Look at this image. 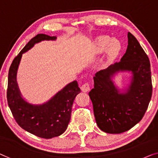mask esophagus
I'll use <instances>...</instances> for the list:
<instances>
[{
  "label": "esophagus",
  "mask_w": 158,
  "mask_h": 158,
  "mask_svg": "<svg viewBox=\"0 0 158 158\" xmlns=\"http://www.w3.org/2000/svg\"><path fill=\"white\" fill-rule=\"evenodd\" d=\"M81 89L83 92H87L90 90V86H89V83H85L84 84H82L81 86Z\"/></svg>",
  "instance_id": "obj_1"
}]
</instances>
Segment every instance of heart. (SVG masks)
<instances>
[{"mask_svg": "<svg viewBox=\"0 0 158 158\" xmlns=\"http://www.w3.org/2000/svg\"><path fill=\"white\" fill-rule=\"evenodd\" d=\"M121 44L118 40H110L108 36L99 37L94 44V54H101L107 50L108 55L110 56H114L120 52Z\"/></svg>", "mask_w": 158, "mask_h": 158, "instance_id": "obj_1", "label": "heart"}]
</instances>
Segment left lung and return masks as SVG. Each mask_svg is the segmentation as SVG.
I'll use <instances>...</instances> for the list:
<instances>
[{
	"instance_id": "left-lung-1",
	"label": "left lung",
	"mask_w": 158,
	"mask_h": 158,
	"mask_svg": "<svg viewBox=\"0 0 158 158\" xmlns=\"http://www.w3.org/2000/svg\"><path fill=\"white\" fill-rule=\"evenodd\" d=\"M126 71L132 74L130 84L121 89L112 78ZM94 81V88L89 95L101 130L121 133L139 123L151 99V71L148 56L131 32H128V47L121 61L96 72Z\"/></svg>"
}]
</instances>
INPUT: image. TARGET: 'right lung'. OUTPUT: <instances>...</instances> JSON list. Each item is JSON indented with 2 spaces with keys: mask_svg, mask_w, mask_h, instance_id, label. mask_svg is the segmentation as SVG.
Returning <instances> with one entry per match:
<instances>
[{
  "mask_svg": "<svg viewBox=\"0 0 158 158\" xmlns=\"http://www.w3.org/2000/svg\"><path fill=\"white\" fill-rule=\"evenodd\" d=\"M56 39L55 36L37 35L15 56L8 72L7 100L14 118L24 130L46 139L62 135L67 128L73 102L77 94L81 92V89L77 81H72L48 102L42 104H32L23 98L16 77L23 53L41 41Z\"/></svg>",
  "mask_w": 158,
  "mask_h": 158,
  "instance_id": "add662e5",
  "label": "right lung"
}]
</instances>
